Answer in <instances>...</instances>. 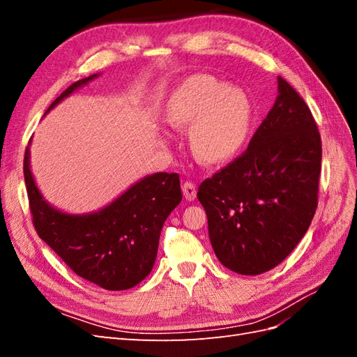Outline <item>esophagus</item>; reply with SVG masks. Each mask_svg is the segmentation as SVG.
Here are the masks:
<instances>
[{"label": "esophagus", "instance_id": "1", "mask_svg": "<svg viewBox=\"0 0 357 357\" xmlns=\"http://www.w3.org/2000/svg\"><path fill=\"white\" fill-rule=\"evenodd\" d=\"M181 189H183V195H185V198L188 201H193V199L197 198V186L193 185L192 181H185V183H183Z\"/></svg>", "mask_w": 357, "mask_h": 357}]
</instances>
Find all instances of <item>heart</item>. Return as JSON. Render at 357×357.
<instances>
[{"label": "heart", "mask_w": 357, "mask_h": 357, "mask_svg": "<svg viewBox=\"0 0 357 357\" xmlns=\"http://www.w3.org/2000/svg\"><path fill=\"white\" fill-rule=\"evenodd\" d=\"M171 126H190V146L207 164L234 158L245 143L252 123V104L238 88L223 86L208 74L186 79L167 107Z\"/></svg>", "instance_id": "b5f03b06"}]
</instances>
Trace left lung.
Returning <instances> with one entry per match:
<instances>
[{
    "instance_id": "left-lung-1",
    "label": "left lung",
    "mask_w": 357,
    "mask_h": 357,
    "mask_svg": "<svg viewBox=\"0 0 357 357\" xmlns=\"http://www.w3.org/2000/svg\"><path fill=\"white\" fill-rule=\"evenodd\" d=\"M320 164L314 117L278 77L277 100L245 152L198 189L222 265L257 275L284 261L314 218Z\"/></svg>"
}]
</instances>
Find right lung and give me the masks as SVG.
<instances>
[{
	"instance_id": "add662e5",
	"label": "right lung",
	"mask_w": 357,
	"mask_h": 357,
	"mask_svg": "<svg viewBox=\"0 0 357 357\" xmlns=\"http://www.w3.org/2000/svg\"><path fill=\"white\" fill-rule=\"evenodd\" d=\"M98 75L73 83L46 113ZM29 144L24 176L32 223L40 238L75 274L102 289L125 290L142 283L156 261L162 226L181 201L178 174L156 172L137 181L100 211L68 214L43 198L29 168Z\"/></svg>"
}]
</instances>
